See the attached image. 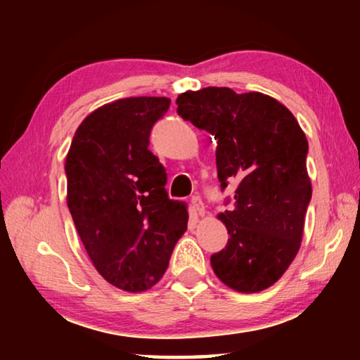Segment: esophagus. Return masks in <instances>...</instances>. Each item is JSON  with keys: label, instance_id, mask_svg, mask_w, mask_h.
I'll list each match as a JSON object with an SVG mask.
<instances>
[{"label": "esophagus", "instance_id": "esophagus-1", "mask_svg": "<svg viewBox=\"0 0 360 360\" xmlns=\"http://www.w3.org/2000/svg\"><path fill=\"white\" fill-rule=\"evenodd\" d=\"M191 205H192V208H193L195 211H197L200 216L205 214V205H203L202 198H200L198 195H193V197L191 198Z\"/></svg>", "mask_w": 360, "mask_h": 360}]
</instances>
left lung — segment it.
Here are the masks:
<instances>
[{
  "instance_id": "obj_1",
  "label": "left lung",
  "mask_w": 360,
  "mask_h": 360,
  "mask_svg": "<svg viewBox=\"0 0 360 360\" xmlns=\"http://www.w3.org/2000/svg\"><path fill=\"white\" fill-rule=\"evenodd\" d=\"M176 105L182 119L217 139L222 191L238 184L219 214L230 238L211 255L212 270L238 292L270 288L300 248L311 200L307 136L288 108L259 92L206 87L181 94Z\"/></svg>"
}]
</instances>
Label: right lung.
Listing matches in <instances>:
<instances>
[{"instance_id":"right-lung-1","label":"right lung","mask_w":360,"mask_h":360,"mask_svg":"<svg viewBox=\"0 0 360 360\" xmlns=\"http://www.w3.org/2000/svg\"><path fill=\"white\" fill-rule=\"evenodd\" d=\"M169 108L165 96H131L87 115L66 155L68 208L90 260L109 284L148 290L187 229V205L168 197L167 169L149 148Z\"/></svg>"}]
</instances>
